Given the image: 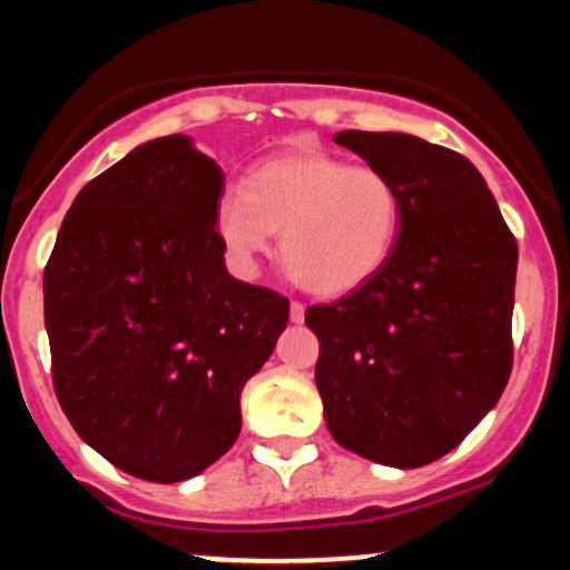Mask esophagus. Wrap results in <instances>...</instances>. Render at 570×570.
I'll list each match as a JSON object with an SVG mask.
<instances>
[{"mask_svg":"<svg viewBox=\"0 0 570 570\" xmlns=\"http://www.w3.org/2000/svg\"><path fill=\"white\" fill-rule=\"evenodd\" d=\"M289 318H292V324H303L305 322V305L303 303H292Z\"/></svg>","mask_w":570,"mask_h":570,"instance_id":"obj_1","label":"esophagus"}]
</instances>
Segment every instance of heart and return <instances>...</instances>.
<instances>
[{
  "instance_id": "heart-1",
  "label": "heart",
  "mask_w": 570,
  "mask_h": 570,
  "mask_svg": "<svg viewBox=\"0 0 570 570\" xmlns=\"http://www.w3.org/2000/svg\"><path fill=\"white\" fill-rule=\"evenodd\" d=\"M214 227L240 271H254L281 233L286 273L307 292L340 297L370 284L394 254L402 195L377 168L305 149L259 163L246 189H227Z\"/></svg>"
}]
</instances>
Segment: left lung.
Masks as SVG:
<instances>
[{
	"mask_svg": "<svg viewBox=\"0 0 570 570\" xmlns=\"http://www.w3.org/2000/svg\"><path fill=\"white\" fill-rule=\"evenodd\" d=\"M335 144L402 195L383 271L307 307L330 434L394 469L426 466L495 407L512 372L517 240L482 174L417 136L343 130Z\"/></svg>",
	"mask_w": 570,
	"mask_h": 570,
	"instance_id": "left-lung-1",
	"label": "left lung"
}]
</instances>
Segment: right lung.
Returning a JSON list of instances; mask_svg holds the SVG:
<instances>
[{
	"instance_id": "1",
	"label": "right lung",
	"mask_w": 570,
	"mask_h": 570,
	"mask_svg": "<svg viewBox=\"0 0 570 570\" xmlns=\"http://www.w3.org/2000/svg\"><path fill=\"white\" fill-rule=\"evenodd\" d=\"M222 195L189 136L144 141L77 193L45 267L58 402L147 482L189 480L233 448L240 391L289 322V299L227 273Z\"/></svg>"
}]
</instances>
